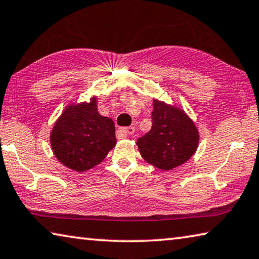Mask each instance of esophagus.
<instances>
[{"mask_svg": "<svg viewBox=\"0 0 259 259\" xmlns=\"http://www.w3.org/2000/svg\"><path fill=\"white\" fill-rule=\"evenodd\" d=\"M120 133L123 135V136H125V137H128V136L134 135L135 128H134V126H128V128H121L120 129Z\"/></svg>", "mask_w": 259, "mask_h": 259, "instance_id": "1", "label": "esophagus"}]
</instances>
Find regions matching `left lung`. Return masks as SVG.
<instances>
[{
    "instance_id": "left-lung-1",
    "label": "left lung",
    "mask_w": 259,
    "mask_h": 259,
    "mask_svg": "<svg viewBox=\"0 0 259 259\" xmlns=\"http://www.w3.org/2000/svg\"><path fill=\"white\" fill-rule=\"evenodd\" d=\"M152 129L137 140L147 163L168 171L191 159L199 146V130L187 114L175 105L153 100Z\"/></svg>"
}]
</instances>
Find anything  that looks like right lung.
I'll return each mask as SVG.
<instances>
[{
    "mask_svg": "<svg viewBox=\"0 0 259 259\" xmlns=\"http://www.w3.org/2000/svg\"><path fill=\"white\" fill-rule=\"evenodd\" d=\"M50 144L59 162L83 172L98 165L115 146V125L98 113L94 96L88 103L66 106L51 130Z\"/></svg>",
    "mask_w": 259,
    "mask_h": 259,
    "instance_id": "obj_1",
    "label": "right lung"
}]
</instances>
